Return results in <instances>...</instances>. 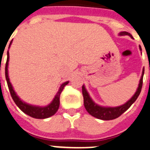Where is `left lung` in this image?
Masks as SVG:
<instances>
[{
    "label": "left lung",
    "mask_w": 150,
    "mask_h": 150,
    "mask_svg": "<svg viewBox=\"0 0 150 150\" xmlns=\"http://www.w3.org/2000/svg\"><path fill=\"white\" fill-rule=\"evenodd\" d=\"M119 35H129L130 37L132 38L131 34L127 32H122L119 33ZM140 49L141 50V47H140ZM144 69H143L142 72L141 79L140 80L139 86L137 90L136 93L134 95L127 101L126 103L123 104L122 106H116V107H104V106H100L93 102L92 99L91 98L90 95L88 94V91L85 89L84 85L82 86V94L84 97V105L86 110L90 115L95 118L102 119V120H112L115 118L119 117L122 114H123L126 110L129 109L130 106L132 105L136 101L138 96L140 95V91H141L142 86H143V78H144Z\"/></svg>",
    "instance_id": "1"
}]
</instances>
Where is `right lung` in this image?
<instances>
[{"label":"right lung","mask_w":150,"mask_h":150,"mask_svg":"<svg viewBox=\"0 0 150 150\" xmlns=\"http://www.w3.org/2000/svg\"><path fill=\"white\" fill-rule=\"evenodd\" d=\"M13 40L10 41V45H9V48H10L11 43H12ZM9 52L7 51V59H6V66H5V76H6V80L7 82V85H8L9 90H10V94L12 97L13 100L16 104V106L19 108L24 113L27 114L29 116L35 118H39V119H44V118H49V117L52 116L55 114L57 112L58 109L59 107V97H60V93H62V90L64 88L66 84H69V81L63 83L62 85L60 86L59 91L57 92V95L55 96L54 99L53 100L51 103L47 106H44V107H41V106H32V105H29V104L23 102V100H21L19 97H18L16 92L14 91L13 86L11 84L9 79L8 76V62H9Z\"/></svg>","instance_id":"right-lung-1"}]
</instances>
